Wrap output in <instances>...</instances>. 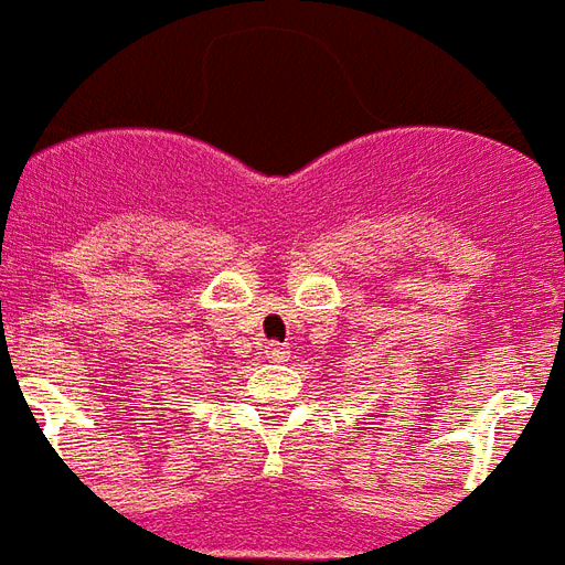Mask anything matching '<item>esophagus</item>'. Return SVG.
I'll list each match as a JSON object with an SVG mask.
<instances>
[{
  "label": "esophagus",
  "mask_w": 565,
  "mask_h": 565,
  "mask_svg": "<svg viewBox=\"0 0 565 565\" xmlns=\"http://www.w3.org/2000/svg\"><path fill=\"white\" fill-rule=\"evenodd\" d=\"M263 356L271 360V363H284V356H287V348L284 344H263Z\"/></svg>",
  "instance_id": "esophagus-1"
}]
</instances>
